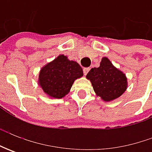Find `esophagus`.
Returning a JSON list of instances; mask_svg holds the SVG:
<instances>
[{
    "instance_id": "34e87169",
    "label": "esophagus",
    "mask_w": 152,
    "mask_h": 152,
    "mask_svg": "<svg viewBox=\"0 0 152 152\" xmlns=\"http://www.w3.org/2000/svg\"><path fill=\"white\" fill-rule=\"evenodd\" d=\"M83 71H84V74L86 75V74L88 73V72L90 71V67H85V68L83 69Z\"/></svg>"
}]
</instances>
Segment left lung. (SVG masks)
Returning a JSON list of instances; mask_svg holds the SVG:
<instances>
[{"instance_id": "obj_1", "label": "left lung", "mask_w": 152, "mask_h": 152, "mask_svg": "<svg viewBox=\"0 0 152 152\" xmlns=\"http://www.w3.org/2000/svg\"><path fill=\"white\" fill-rule=\"evenodd\" d=\"M96 96L104 102H112L120 97L128 88L125 73L114 66L107 57H102L98 67L87 73Z\"/></svg>"}]
</instances>
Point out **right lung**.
I'll list each match as a JSON object with an SVG mask.
<instances>
[{"label": "right lung", "mask_w": 152, "mask_h": 152, "mask_svg": "<svg viewBox=\"0 0 152 152\" xmlns=\"http://www.w3.org/2000/svg\"><path fill=\"white\" fill-rule=\"evenodd\" d=\"M83 75V69L77 61L59 55L40 68L38 85L48 97L61 99L69 93L73 82Z\"/></svg>", "instance_id": "add662e5"}]
</instances>
